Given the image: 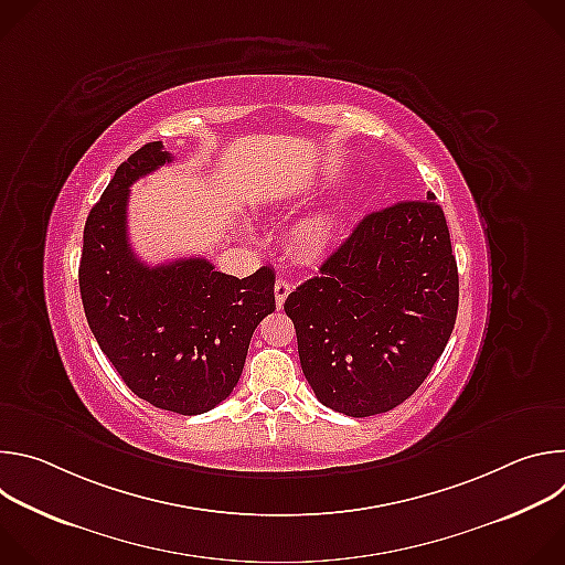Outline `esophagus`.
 Listing matches in <instances>:
<instances>
[{
  "label": "esophagus",
  "mask_w": 565,
  "mask_h": 565,
  "mask_svg": "<svg viewBox=\"0 0 565 565\" xmlns=\"http://www.w3.org/2000/svg\"><path fill=\"white\" fill-rule=\"evenodd\" d=\"M288 292H290V284H288L286 279H277V281H275V301H277V308L284 306Z\"/></svg>",
  "instance_id": "esophagus-1"
}]
</instances>
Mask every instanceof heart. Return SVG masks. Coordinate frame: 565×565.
<instances>
[{"mask_svg": "<svg viewBox=\"0 0 565 565\" xmlns=\"http://www.w3.org/2000/svg\"><path fill=\"white\" fill-rule=\"evenodd\" d=\"M335 216L329 212H317L301 218L292 230V246L303 257H317L327 253L335 238Z\"/></svg>", "mask_w": 565, "mask_h": 565, "instance_id": "1", "label": "heart"}]
</instances>
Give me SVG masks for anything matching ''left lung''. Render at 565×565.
Wrapping results in <instances>:
<instances>
[{
	"instance_id": "1",
	"label": "left lung",
	"mask_w": 565,
	"mask_h": 565,
	"mask_svg": "<svg viewBox=\"0 0 565 565\" xmlns=\"http://www.w3.org/2000/svg\"><path fill=\"white\" fill-rule=\"evenodd\" d=\"M434 199L366 214L284 303L301 371L333 412H391L414 395L449 342L458 268Z\"/></svg>"
}]
</instances>
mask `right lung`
I'll return each mask as SVG.
<instances>
[{
    "mask_svg": "<svg viewBox=\"0 0 565 565\" xmlns=\"http://www.w3.org/2000/svg\"><path fill=\"white\" fill-rule=\"evenodd\" d=\"M172 160L156 140L116 170L87 216L77 279L89 329L122 382L158 409L196 416L236 386L255 329L275 310V270L236 279L201 257L147 266L134 255L129 188Z\"/></svg>",
    "mask_w": 565,
    "mask_h": 565,
    "instance_id": "obj_1",
    "label": "right lung"
}]
</instances>
